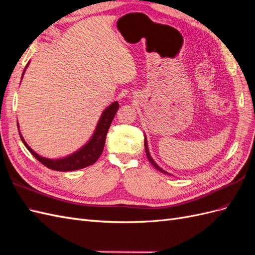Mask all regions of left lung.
<instances>
[{"label": "left lung", "instance_id": "obj_1", "mask_svg": "<svg viewBox=\"0 0 255 255\" xmlns=\"http://www.w3.org/2000/svg\"><path fill=\"white\" fill-rule=\"evenodd\" d=\"M144 147H145V153H146V156H147V159H148V161L149 162H151V164L156 168V169H157V170L158 171H160L161 173H165V174H169V175H171L170 173H168L167 171H165L164 170V169H162V168H160L157 164H156V162H155V160L152 158V156H151V154H149V151H148V145H147V139H146V136H144Z\"/></svg>", "mask_w": 255, "mask_h": 255}]
</instances>
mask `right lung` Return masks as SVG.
<instances>
[{
	"label": "right lung",
	"mask_w": 255,
	"mask_h": 255,
	"mask_svg": "<svg viewBox=\"0 0 255 255\" xmlns=\"http://www.w3.org/2000/svg\"><path fill=\"white\" fill-rule=\"evenodd\" d=\"M29 63L30 61L28 62L27 65H25V68L22 72L21 80L24 75L25 70L28 68ZM119 108H120V104L117 101H114L112 104H110V106L102 112L100 120L96 126L95 131L93 135H91V138L87 141L86 144H84L81 148H78L74 153H72L68 156H64V157H61V158H55V159L46 158V157H43L41 155H38L36 152H34L33 149L28 145V143L24 141L23 136L20 132V129H19V124L17 123L19 135H20V139L24 144V146L29 149V152L33 155L38 161L42 162L44 166H46L47 168L53 169V170H57V171L77 170V169H82L95 164V162L98 160V158L100 157L101 153L103 152L104 144H106L108 130L111 126V123H112Z\"/></svg>",
	"instance_id": "right-lung-1"
}]
</instances>
